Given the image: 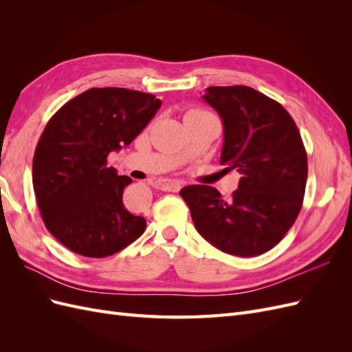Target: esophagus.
<instances>
[{
    "label": "esophagus",
    "mask_w": 352,
    "mask_h": 352,
    "mask_svg": "<svg viewBox=\"0 0 352 352\" xmlns=\"http://www.w3.org/2000/svg\"><path fill=\"white\" fill-rule=\"evenodd\" d=\"M158 186L162 190H166V192H177L182 188V182H179V180H162Z\"/></svg>",
    "instance_id": "esophagus-1"
}]
</instances>
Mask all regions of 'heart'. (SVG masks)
<instances>
[{
    "label": "heart",
    "instance_id": "heart-1",
    "mask_svg": "<svg viewBox=\"0 0 352 352\" xmlns=\"http://www.w3.org/2000/svg\"><path fill=\"white\" fill-rule=\"evenodd\" d=\"M195 111H201V110H192V111H189V113H195ZM189 113H188V114H189Z\"/></svg>",
    "mask_w": 352,
    "mask_h": 352
}]
</instances>
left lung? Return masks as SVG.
I'll use <instances>...</instances> for the list:
<instances>
[{"label": "left lung", "instance_id": "left-lung-1", "mask_svg": "<svg viewBox=\"0 0 352 352\" xmlns=\"http://www.w3.org/2000/svg\"><path fill=\"white\" fill-rule=\"evenodd\" d=\"M223 122L220 163L241 175L232 199L216 188L180 190L199 235L223 252L255 257L272 250L296 220L307 182V153L282 105L250 87H210L202 97Z\"/></svg>", "mask_w": 352, "mask_h": 352}]
</instances>
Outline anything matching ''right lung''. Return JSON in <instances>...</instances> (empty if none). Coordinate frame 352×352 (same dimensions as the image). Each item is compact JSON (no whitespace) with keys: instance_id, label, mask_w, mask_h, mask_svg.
I'll return each mask as SVG.
<instances>
[{"instance_id":"add662e5","label":"right lung","mask_w":352,"mask_h":352,"mask_svg":"<svg viewBox=\"0 0 352 352\" xmlns=\"http://www.w3.org/2000/svg\"><path fill=\"white\" fill-rule=\"evenodd\" d=\"M162 101L126 88H91L51 117L36 145L32 182L48 232L70 251L102 258L126 248L146 226L123 206L131 177L107 166L129 145Z\"/></svg>"}]
</instances>
